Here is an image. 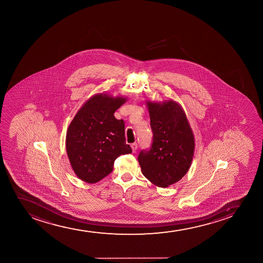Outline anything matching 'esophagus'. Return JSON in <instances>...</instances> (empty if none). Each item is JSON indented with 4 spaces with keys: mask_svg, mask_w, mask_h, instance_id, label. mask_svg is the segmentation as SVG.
Wrapping results in <instances>:
<instances>
[{
    "mask_svg": "<svg viewBox=\"0 0 263 263\" xmlns=\"http://www.w3.org/2000/svg\"><path fill=\"white\" fill-rule=\"evenodd\" d=\"M130 147L133 149V153H136L137 148H138V145H137L136 143H133L130 145Z\"/></svg>",
    "mask_w": 263,
    "mask_h": 263,
    "instance_id": "1",
    "label": "esophagus"
}]
</instances>
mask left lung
Returning <instances> with one entry per match:
<instances>
[{
	"label": "left lung",
	"mask_w": 263,
	"mask_h": 263,
	"mask_svg": "<svg viewBox=\"0 0 263 263\" xmlns=\"http://www.w3.org/2000/svg\"><path fill=\"white\" fill-rule=\"evenodd\" d=\"M153 144L138 157L143 175L153 184L169 187L180 181L191 167L195 138L187 116L178 103L146 102Z\"/></svg>",
	"instance_id": "obj_1"
}]
</instances>
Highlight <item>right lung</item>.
Returning a JSON list of instances; mask_svg holds the SVG:
<instances>
[{
	"label": "right lung",
	"mask_w": 263,
	"mask_h": 263,
	"mask_svg": "<svg viewBox=\"0 0 263 263\" xmlns=\"http://www.w3.org/2000/svg\"><path fill=\"white\" fill-rule=\"evenodd\" d=\"M126 97L106 93L95 95L85 102L67 128L66 149L73 172L88 183H96L109 175L114 161L130 154L125 143L124 122L114 113Z\"/></svg>",
	"instance_id": "right-lung-1"
}]
</instances>
